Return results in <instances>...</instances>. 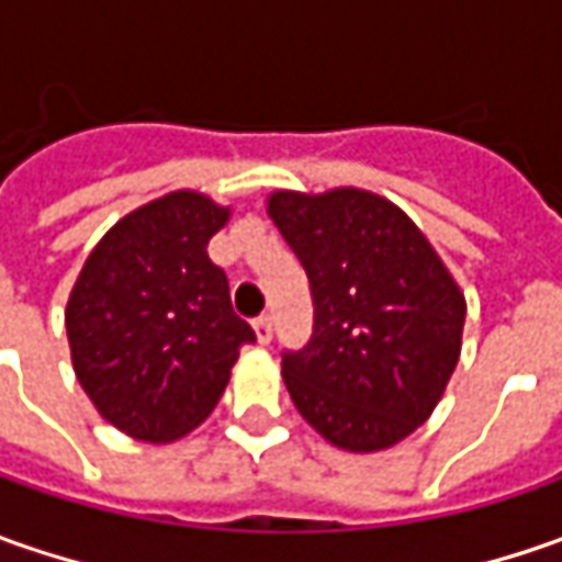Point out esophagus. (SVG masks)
<instances>
[{
    "instance_id": "esophagus-1",
    "label": "esophagus",
    "mask_w": 562,
    "mask_h": 562,
    "mask_svg": "<svg viewBox=\"0 0 562 562\" xmlns=\"http://www.w3.org/2000/svg\"><path fill=\"white\" fill-rule=\"evenodd\" d=\"M252 328H256V340H259V344H269L271 335H274V318H271V315H259V318L252 322Z\"/></svg>"
}]
</instances>
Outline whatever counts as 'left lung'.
<instances>
[{
  "label": "left lung",
  "instance_id": "1",
  "mask_svg": "<svg viewBox=\"0 0 562 562\" xmlns=\"http://www.w3.org/2000/svg\"><path fill=\"white\" fill-rule=\"evenodd\" d=\"M266 212L306 269L315 306L310 344L281 362L293 406L350 453L409 438L460 362V284L416 222L372 190H274Z\"/></svg>",
  "mask_w": 562,
  "mask_h": 562
}]
</instances>
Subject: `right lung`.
<instances>
[{
  "label": "right lung",
  "instance_id": "obj_1",
  "mask_svg": "<svg viewBox=\"0 0 562 562\" xmlns=\"http://www.w3.org/2000/svg\"><path fill=\"white\" fill-rule=\"evenodd\" d=\"M227 222L231 205L171 190L109 227L77 274L65 306L75 375L99 416L134 441L190 435L256 340L205 252Z\"/></svg>",
  "mask_w": 562,
  "mask_h": 562
}]
</instances>
